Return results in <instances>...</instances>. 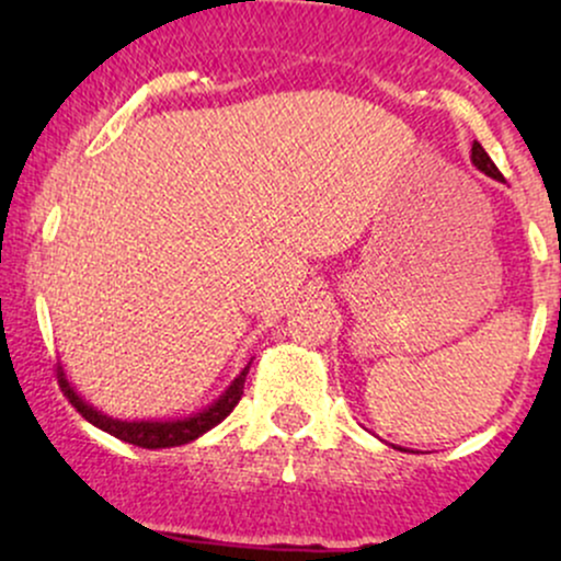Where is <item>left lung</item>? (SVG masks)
<instances>
[{
  "mask_svg": "<svg viewBox=\"0 0 561 561\" xmlns=\"http://www.w3.org/2000/svg\"><path fill=\"white\" fill-rule=\"evenodd\" d=\"M472 163L478 165L480 171H485L488 176H493V179H501V171L495 169V163L491 160V156H488L485 150H482V147L478 145V141H474L472 145Z\"/></svg>",
  "mask_w": 561,
  "mask_h": 561,
  "instance_id": "8db88e82",
  "label": "left lung"
}]
</instances>
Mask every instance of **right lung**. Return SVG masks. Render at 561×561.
<instances>
[{
    "mask_svg": "<svg viewBox=\"0 0 561 561\" xmlns=\"http://www.w3.org/2000/svg\"><path fill=\"white\" fill-rule=\"evenodd\" d=\"M248 369L250 366H244L240 377L229 385V390L224 392L214 405H208V409L199 411L195 416H186V420H176V422H121V420H113V416L100 414V411H94L92 405L76 396L73 388L68 385L66 375H62L60 364H57V382H60L62 396L68 398L70 405L79 411L83 420L92 422L94 427L105 430V433L118 437V440L131 443V446H139V448H173V446H184V443L195 440V437L208 433L210 427H216L221 420H227L231 409L240 403Z\"/></svg>",
    "mask_w": 561,
    "mask_h": 561,
    "instance_id": "1",
    "label": "right lung"
}]
</instances>
